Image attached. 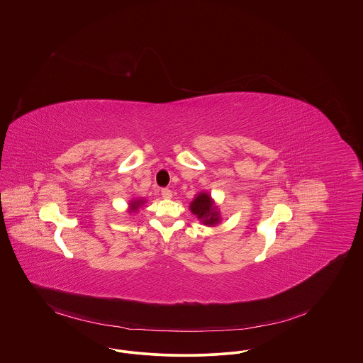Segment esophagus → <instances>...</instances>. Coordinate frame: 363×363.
I'll return each instance as SVG.
<instances>
[{"label": "esophagus", "mask_w": 363, "mask_h": 363, "mask_svg": "<svg viewBox=\"0 0 363 363\" xmlns=\"http://www.w3.org/2000/svg\"><path fill=\"white\" fill-rule=\"evenodd\" d=\"M162 197H163L164 200H169V199H172V197H173V193H172V190H169V189H162Z\"/></svg>", "instance_id": "34e87169"}]
</instances>
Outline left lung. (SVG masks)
<instances>
[{
	"label": "left lung",
	"mask_w": 363,
	"mask_h": 363,
	"mask_svg": "<svg viewBox=\"0 0 363 363\" xmlns=\"http://www.w3.org/2000/svg\"><path fill=\"white\" fill-rule=\"evenodd\" d=\"M191 212L201 220L204 222V225L208 226H213L216 223H219L220 216H219V211L215 207L211 196L207 193H200L190 204Z\"/></svg>",
	"instance_id": "obj_1"
}]
</instances>
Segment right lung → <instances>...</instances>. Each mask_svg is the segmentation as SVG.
Here are the masks:
<instances>
[{
    "label": "right lung",
    "mask_w": 363,
    "mask_h": 363,
    "mask_svg": "<svg viewBox=\"0 0 363 363\" xmlns=\"http://www.w3.org/2000/svg\"><path fill=\"white\" fill-rule=\"evenodd\" d=\"M144 204V200H134L130 203V212H137V209Z\"/></svg>",
    "instance_id": "1"
}]
</instances>
